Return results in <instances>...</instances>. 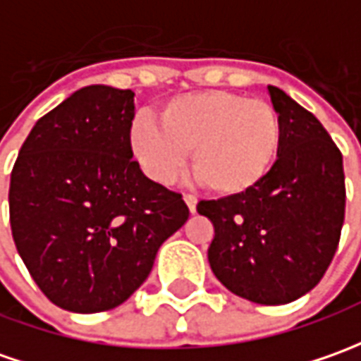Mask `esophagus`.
I'll return each instance as SVG.
<instances>
[{"mask_svg": "<svg viewBox=\"0 0 361 361\" xmlns=\"http://www.w3.org/2000/svg\"><path fill=\"white\" fill-rule=\"evenodd\" d=\"M183 201H185V205L190 207V212L195 213V207H197V197H195V195H191V193H185V195H183Z\"/></svg>", "mask_w": 361, "mask_h": 361, "instance_id": "1", "label": "esophagus"}]
</instances>
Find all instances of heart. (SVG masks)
Segmentation results:
<instances>
[{"mask_svg": "<svg viewBox=\"0 0 361 361\" xmlns=\"http://www.w3.org/2000/svg\"><path fill=\"white\" fill-rule=\"evenodd\" d=\"M158 123L138 116L130 149L149 180L170 183L191 152V170L217 195L257 188L281 148V120L271 102L231 90H195L166 100Z\"/></svg>", "mask_w": 361, "mask_h": 361, "instance_id": "b5f03b06", "label": "heart"}]
</instances>
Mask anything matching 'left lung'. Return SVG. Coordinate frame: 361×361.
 Returning a JSON list of instances; mask_svg holds the SVG:
<instances>
[{
	"label": "left lung",
	"mask_w": 361,
	"mask_h": 361,
	"mask_svg": "<svg viewBox=\"0 0 361 361\" xmlns=\"http://www.w3.org/2000/svg\"><path fill=\"white\" fill-rule=\"evenodd\" d=\"M281 120L276 161L257 188L200 201L213 223L209 264L251 302L288 304L312 290L334 259L344 225L342 152L312 112L269 85Z\"/></svg>",
	"instance_id": "1"
}]
</instances>
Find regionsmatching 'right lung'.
<instances>
[{"instance_id":"obj_1","label":"right lung","mask_w":361,"mask_h":361,"mask_svg":"<svg viewBox=\"0 0 361 361\" xmlns=\"http://www.w3.org/2000/svg\"><path fill=\"white\" fill-rule=\"evenodd\" d=\"M132 90L80 88L37 120L11 171L17 252L47 298L71 312L128 300L190 217L181 193L132 160Z\"/></svg>"}]
</instances>
